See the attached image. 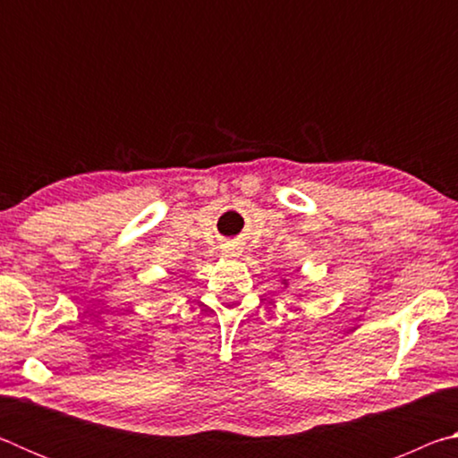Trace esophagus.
Returning <instances> with one entry per match:
<instances>
[{"instance_id":"obj_1","label":"esophagus","mask_w":458,"mask_h":458,"mask_svg":"<svg viewBox=\"0 0 458 458\" xmlns=\"http://www.w3.org/2000/svg\"><path fill=\"white\" fill-rule=\"evenodd\" d=\"M224 254H226V257H240V250L236 246H226L224 248Z\"/></svg>"}]
</instances>
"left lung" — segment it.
I'll use <instances>...</instances> for the list:
<instances>
[{"mask_svg":"<svg viewBox=\"0 0 458 458\" xmlns=\"http://www.w3.org/2000/svg\"><path fill=\"white\" fill-rule=\"evenodd\" d=\"M283 284H284V286H286V281H283Z\"/></svg>","mask_w":458,"mask_h":458,"instance_id":"8db88e82","label":"left lung"}]
</instances>
